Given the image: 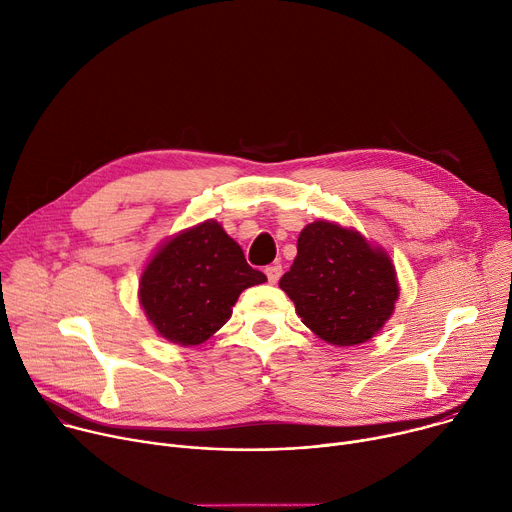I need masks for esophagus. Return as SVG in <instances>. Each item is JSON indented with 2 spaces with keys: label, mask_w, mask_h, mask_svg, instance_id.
<instances>
[{
  "label": "esophagus",
  "mask_w": 512,
  "mask_h": 512,
  "mask_svg": "<svg viewBox=\"0 0 512 512\" xmlns=\"http://www.w3.org/2000/svg\"><path fill=\"white\" fill-rule=\"evenodd\" d=\"M265 275H267L269 284H277V280H280V277H282V265L280 263H273V265L265 267Z\"/></svg>",
  "instance_id": "obj_1"
}]
</instances>
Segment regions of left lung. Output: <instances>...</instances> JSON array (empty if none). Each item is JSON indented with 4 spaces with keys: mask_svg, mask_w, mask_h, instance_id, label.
<instances>
[{
    "mask_svg": "<svg viewBox=\"0 0 512 512\" xmlns=\"http://www.w3.org/2000/svg\"><path fill=\"white\" fill-rule=\"evenodd\" d=\"M296 314L324 343L353 347L392 318L400 286L388 251L331 220L306 224L298 255L280 280Z\"/></svg>",
    "mask_w": 512,
    "mask_h": 512,
    "instance_id": "obj_1",
    "label": "left lung"
}]
</instances>
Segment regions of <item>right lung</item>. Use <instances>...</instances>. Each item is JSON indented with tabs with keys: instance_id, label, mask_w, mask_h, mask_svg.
Here are the masks:
<instances>
[{
	"instance_id": "1",
	"label": "right lung",
	"mask_w": 512,
	"mask_h": 512,
	"mask_svg": "<svg viewBox=\"0 0 512 512\" xmlns=\"http://www.w3.org/2000/svg\"><path fill=\"white\" fill-rule=\"evenodd\" d=\"M267 282L218 220L165 239L138 280V302L159 337L192 347L222 329L243 290Z\"/></svg>"
}]
</instances>
